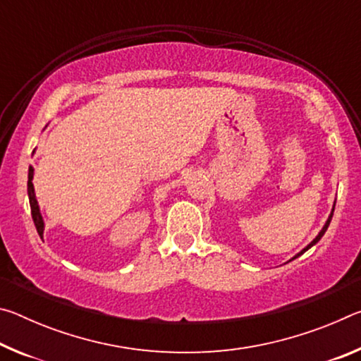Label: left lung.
Listing matches in <instances>:
<instances>
[{
  "instance_id": "1",
  "label": "left lung",
  "mask_w": 361,
  "mask_h": 361,
  "mask_svg": "<svg viewBox=\"0 0 361 361\" xmlns=\"http://www.w3.org/2000/svg\"><path fill=\"white\" fill-rule=\"evenodd\" d=\"M334 205H336V204H334ZM334 205H333V210H331V213H329V216H328V219H326V223H325V226H323V228H322V231L319 232V235H317V237H315V239H314L312 242H310L307 247H305V248H302V250H301V252H299V253H298V255L295 256V258H298V256H301V255H302L304 252H307V250H309L310 247H314V245H315V243H317V242H319V240L322 239V237H323V234H325V232H326V229H328V226H329V223H331V218H333V213H334ZM295 258H291V259H295ZM291 259H290V261H291Z\"/></svg>"
}]
</instances>
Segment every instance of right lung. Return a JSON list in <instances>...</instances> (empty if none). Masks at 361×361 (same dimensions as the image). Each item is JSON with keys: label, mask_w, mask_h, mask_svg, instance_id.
<instances>
[{"label": "right lung", "mask_w": 361, "mask_h": 361, "mask_svg": "<svg viewBox=\"0 0 361 361\" xmlns=\"http://www.w3.org/2000/svg\"><path fill=\"white\" fill-rule=\"evenodd\" d=\"M33 173L35 170L33 167L28 169V199H30V207H32V216H33V223L36 226V231H38V234L42 237V232H44V221H42V216H41V212H39V205H38V200H36V195H35V188H33Z\"/></svg>", "instance_id": "obj_1"}]
</instances>
